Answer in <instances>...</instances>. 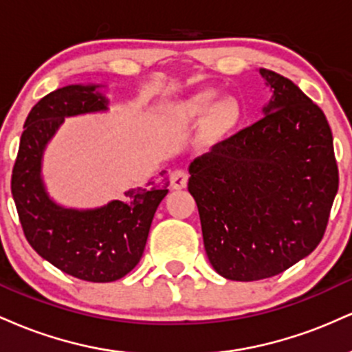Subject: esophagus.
<instances>
[{
    "instance_id": "1",
    "label": "esophagus",
    "mask_w": 352,
    "mask_h": 352,
    "mask_svg": "<svg viewBox=\"0 0 352 352\" xmlns=\"http://www.w3.org/2000/svg\"><path fill=\"white\" fill-rule=\"evenodd\" d=\"M187 182H188V173L184 168H177L170 173V187L175 190L185 188L187 187Z\"/></svg>"
}]
</instances>
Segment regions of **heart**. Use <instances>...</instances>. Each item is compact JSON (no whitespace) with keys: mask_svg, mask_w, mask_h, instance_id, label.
I'll return each mask as SVG.
<instances>
[{"mask_svg":"<svg viewBox=\"0 0 352 352\" xmlns=\"http://www.w3.org/2000/svg\"><path fill=\"white\" fill-rule=\"evenodd\" d=\"M217 99L215 91H204L193 96L188 102V111L192 114H207L210 107L213 106ZM240 119V106L235 99H225L220 104H217L215 109L210 114L208 129L212 134L221 135L228 132Z\"/></svg>","mask_w":352,"mask_h":352,"instance_id":"b5f03b06","label":"heart"}]
</instances>
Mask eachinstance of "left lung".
<instances>
[{
  "mask_svg": "<svg viewBox=\"0 0 352 352\" xmlns=\"http://www.w3.org/2000/svg\"><path fill=\"white\" fill-rule=\"evenodd\" d=\"M265 117L190 164L207 256L233 281L276 276L324 236L339 187L324 112L293 80L268 69Z\"/></svg>",
  "mask_w": 352,
  "mask_h": 352,
  "instance_id": "left-lung-1",
  "label": "left lung"
}]
</instances>
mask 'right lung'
Returning a JSON list of instances; mask_svg holds the SVG:
<instances>
[{
	"mask_svg": "<svg viewBox=\"0 0 352 352\" xmlns=\"http://www.w3.org/2000/svg\"><path fill=\"white\" fill-rule=\"evenodd\" d=\"M99 86H66L39 100L26 117L11 175V193L28 243L60 272L84 281L120 280L142 258L153 213L167 185L131 188L122 200L98 210H67L50 200L41 157L64 117L104 111Z\"/></svg>",
	"mask_w": 352,
	"mask_h": 352,
	"instance_id": "obj_1",
	"label": "right lung"
}]
</instances>
